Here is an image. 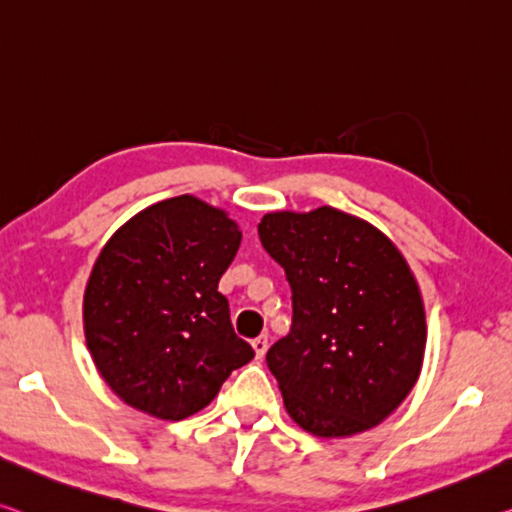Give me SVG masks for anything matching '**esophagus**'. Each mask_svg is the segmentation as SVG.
<instances>
[{"label": "esophagus", "instance_id": "esophagus-1", "mask_svg": "<svg viewBox=\"0 0 512 512\" xmlns=\"http://www.w3.org/2000/svg\"><path fill=\"white\" fill-rule=\"evenodd\" d=\"M251 348H254L258 359H263L265 352H267V336H256L254 341H251Z\"/></svg>", "mask_w": 512, "mask_h": 512}]
</instances>
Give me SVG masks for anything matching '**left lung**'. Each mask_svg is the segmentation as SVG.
<instances>
[{
	"label": "left lung",
	"instance_id": "left-lung-1",
	"mask_svg": "<svg viewBox=\"0 0 512 512\" xmlns=\"http://www.w3.org/2000/svg\"><path fill=\"white\" fill-rule=\"evenodd\" d=\"M258 238L293 293L288 336L267 350L288 414L318 437L387 419L412 391L426 348L419 286L387 235L322 206L270 212Z\"/></svg>",
	"mask_w": 512,
	"mask_h": 512
}]
</instances>
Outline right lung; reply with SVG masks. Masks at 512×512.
<instances>
[{"instance_id": "1", "label": "right lung", "mask_w": 512, "mask_h": 512, "mask_svg": "<svg viewBox=\"0 0 512 512\" xmlns=\"http://www.w3.org/2000/svg\"><path fill=\"white\" fill-rule=\"evenodd\" d=\"M240 238L224 210L183 194L141 210L102 247L86 283L84 334L123 403L187 419L254 359L217 290Z\"/></svg>"}]
</instances>
